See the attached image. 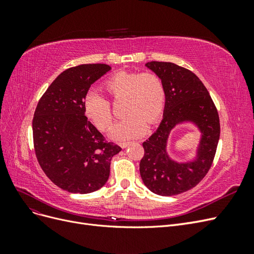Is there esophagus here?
I'll list each match as a JSON object with an SVG mask.
<instances>
[{"label":"esophagus","mask_w":254,"mask_h":254,"mask_svg":"<svg viewBox=\"0 0 254 254\" xmlns=\"http://www.w3.org/2000/svg\"><path fill=\"white\" fill-rule=\"evenodd\" d=\"M130 143L129 142H124V143H121L120 144V146L122 148H126V147H128V145H129Z\"/></svg>","instance_id":"esophagus-1"}]
</instances>
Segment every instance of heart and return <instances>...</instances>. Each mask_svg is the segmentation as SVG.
I'll return each mask as SVG.
<instances>
[{
    "mask_svg": "<svg viewBox=\"0 0 254 254\" xmlns=\"http://www.w3.org/2000/svg\"><path fill=\"white\" fill-rule=\"evenodd\" d=\"M104 87L113 98L125 101L126 118L118 122L109 131V136L115 141H127L142 135L146 125L155 124L163 113L165 87L156 73L118 72L105 81ZM83 111L98 129L110 127V103L104 96L90 92L84 97Z\"/></svg>",
    "mask_w": 254,
    "mask_h": 254,
    "instance_id": "heart-1",
    "label": "heart"
}]
</instances>
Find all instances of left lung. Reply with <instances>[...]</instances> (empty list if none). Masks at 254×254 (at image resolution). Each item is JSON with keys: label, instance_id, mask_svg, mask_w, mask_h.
Wrapping results in <instances>:
<instances>
[{"label": "left lung", "instance_id": "left-lung-1", "mask_svg": "<svg viewBox=\"0 0 254 254\" xmlns=\"http://www.w3.org/2000/svg\"><path fill=\"white\" fill-rule=\"evenodd\" d=\"M145 65L162 79L165 106L156 132L143 143L140 174L152 193L178 195L196 187L210 170L220 134L218 112L202 81L188 68L160 61ZM187 122L197 128L201 139L194 158L184 163L171 158L167 144L171 130Z\"/></svg>", "mask_w": 254, "mask_h": 254}]
</instances>
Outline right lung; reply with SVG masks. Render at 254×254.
I'll return each mask as SVG.
<instances>
[{
    "mask_svg": "<svg viewBox=\"0 0 254 254\" xmlns=\"http://www.w3.org/2000/svg\"><path fill=\"white\" fill-rule=\"evenodd\" d=\"M108 64H81L64 71L40 98L34 114L36 157L51 181L64 190L89 194L103 188L120 146L107 143L88 121L83 102Z\"/></svg>",
    "mask_w": 254,
    "mask_h": 254,
    "instance_id": "obj_1",
    "label": "right lung"
}]
</instances>
